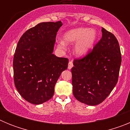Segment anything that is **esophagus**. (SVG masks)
<instances>
[{
  "mask_svg": "<svg viewBox=\"0 0 130 130\" xmlns=\"http://www.w3.org/2000/svg\"><path fill=\"white\" fill-rule=\"evenodd\" d=\"M73 61L72 60H70V61L68 63V68L69 69V70H70V69H72V68L73 67Z\"/></svg>",
  "mask_w": 130,
  "mask_h": 130,
  "instance_id": "1",
  "label": "esophagus"
}]
</instances>
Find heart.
<instances>
[{
	"label": "heart",
	"mask_w": 130,
	"mask_h": 130,
	"mask_svg": "<svg viewBox=\"0 0 130 130\" xmlns=\"http://www.w3.org/2000/svg\"><path fill=\"white\" fill-rule=\"evenodd\" d=\"M97 33L92 28H73L64 33L63 41L66 44H73L77 43L75 47V52L78 56H83L88 53L96 41ZM60 42V47H64V43Z\"/></svg>",
	"instance_id": "obj_1"
}]
</instances>
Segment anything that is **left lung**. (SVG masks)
<instances>
[{
  "instance_id": "left-lung-1",
  "label": "left lung",
  "mask_w": 130,
  "mask_h": 130,
  "mask_svg": "<svg viewBox=\"0 0 130 130\" xmlns=\"http://www.w3.org/2000/svg\"><path fill=\"white\" fill-rule=\"evenodd\" d=\"M102 37L92 50L73 60L72 85L74 97L83 104L104 102L117 85L122 57L114 34L102 28Z\"/></svg>"
}]
</instances>
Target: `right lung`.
Listing matches in <instances>:
<instances>
[{
	"mask_svg": "<svg viewBox=\"0 0 130 130\" xmlns=\"http://www.w3.org/2000/svg\"><path fill=\"white\" fill-rule=\"evenodd\" d=\"M61 21L40 23L19 39L13 61V79L20 95L38 105L53 96L55 86L68 59L53 54Z\"/></svg>",
	"mask_w": 130,
	"mask_h": 130,
	"instance_id": "obj_1",
	"label": "right lung"
}]
</instances>
